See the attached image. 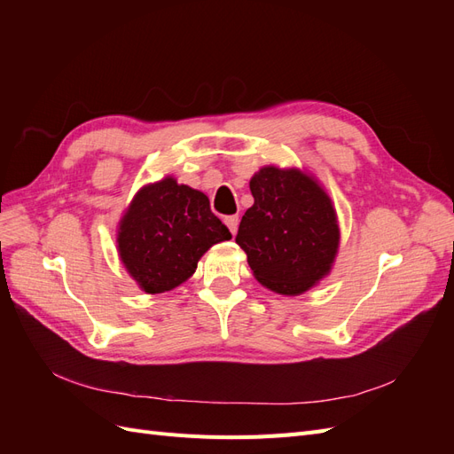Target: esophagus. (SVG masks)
I'll list each match as a JSON object with an SVG mask.
<instances>
[{"label": "esophagus", "mask_w": 454, "mask_h": 454, "mask_svg": "<svg viewBox=\"0 0 454 454\" xmlns=\"http://www.w3.org/2000/svg\"><path fill=\"white\" fill-rule=\"evenodd\" d=\"M239 215H227L225 217V225L229 227V231L232 232V235H237V229H239Z\"/></svg>", "instance_id": "esophagus-1"}]
</instances>
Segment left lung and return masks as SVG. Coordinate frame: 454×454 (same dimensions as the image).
I'll list each match as a JSON object with an SVG mask.
<instances>
[{
  "label": "left lung",
  "instance_id": "8db88e82",
  "mask_svg": "<svg viewBox=\"0 0 454 454\" xmlns=\"http://www.w3.org/2000/svg\"><path fill=\"white\" fill-rule=\"evenodd\" d=\"M254 206L246 210L237 244L259 284L299 295L332 270L339 225L332 199L299 168L263 167L250 180Z\"/></svg>",
  "mask_w": 454,
  "mask_h": 454
}]
</instances>
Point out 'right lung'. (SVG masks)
Instances as JSON below:
<instances>
[{
	"instance_id": "1",
	"label": "right lung",
	"mask_w": 454,
	"mask_h": 454,
	"mask_svg": "<svg viewBox=\"0 0 454 454\" xmlns=\"http://www.w3.org/2000/svg\"><path fill=\"white\" fill-rule=\"evenodd\" d=\"M229 239L208 197L167 176L134 195L119 222L117 250L145 294H162L193 277L199 259Z\"/></svg>"
}]
</instances>
